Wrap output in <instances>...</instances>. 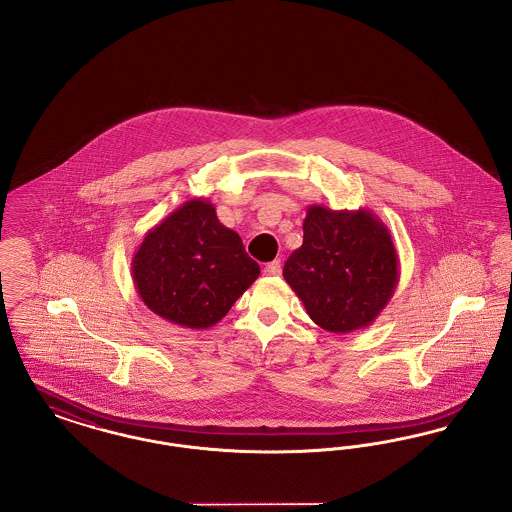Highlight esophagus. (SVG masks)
<instances>
[{
	"mask_svg": "<svg viewBox=\"0 0 512 512\" xmlns=\"http://www.w3.org/2000/svg\"><path fill=\"white\" fill-rule=\"evenodd\" d=\"M280 272H282V265H280L278 259L272 261V263H268L267 267H265V274H267V276H280Z\"/></svg>",
	"mask_w": 512,
	"mask_h": 512,
	"instance_id": "1",
	"label": "esophagus"
}]
</instances>
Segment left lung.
<instances>
[{"instance_id": "left-lung-1", "label": "left lung", "mask_w": 512, "mask_h": 512, "mask_svg": "<svg viewBox=\"0 0 512 512\" xmlns=\"http://www.w3.org/2000/svg\"><path fill=\"white\" fill-rule=\"evenodd\" d=\"M284 278L307 315L332 334L370 326L399 284V259L388 226L370 209L332 211L309 205L303 245Z\"/></svg>"}]
</instances>
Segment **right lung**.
I'll return each mask as SVG.
<instances>
[{
  "label": "right lung",
  "instance_id": "obj_1",
  "mask_svg": "<svg viewBox=\"0 0 512 512\" xmlns=\"http://www.w3.org/2000/svg\"><path fill=\"white\" fill-rule=\"evenodd\" d=\"M259 274L242 238L199 197L153 226L132 257V280L147 309L192 330L226 317Z\"/></svg>",
  "mask_w": 512,
  "mask_h": 512
}]
</instances>
